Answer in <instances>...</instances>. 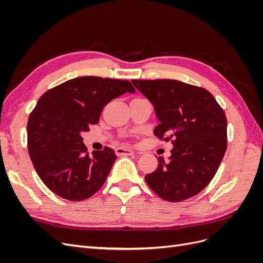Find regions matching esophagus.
Wrapping results in <instances>:
<instances>
[{"mask_svg":"<svg viewBox=\"0 0 263 263\" xmlns=\"http://www.w3.org/2000/svg\"><path fill=\"white\" fill-rule=\"evenodd\" d=\"M115 153L117 156H130V155H134V151L129 148H124V147H118Z\"/></svg>","mask_w":263,"mask_h":263,"instance_id":"obj_1","label":"esophagus"}]
</instances>
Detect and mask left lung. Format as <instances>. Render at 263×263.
<instances>
[{
	"label": "left lung",
	"instance_id": "obj_1",
	"mask_svg": "<svg viewBox=\"0 0 263 263\" xmlns=\"http://www.w3.org/2000/svg\"><path fill=\"white\" fill-rule=\"evenodd\" d=\"M154 105L159 125L155 135L172 140L169 161L145 177L161 198L180 202L198 194L212 181L227 148V119L203 87L177 80H132Z\"/></svg>",
	"mask_w": 263,
	"mask_h": 263
}]
</instances>
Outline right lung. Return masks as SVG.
Listing matches in <instances>:
<instances>
[{"mask_svg": "<svg viewBox=\"0 0 263 263\" xmlns=\"http://www.w3.org/2000/svg\"><path fill=\"white\" fill-rule=\"evenodd\" d=\"M129 81L100 77L71 79L44 93L27 123L28 153L45 185L69 201L89 198L104 184L116 160L113 149L86 153L81 134L97 125L103 108Z\"/></svg>", "mask_w": 263, "mask_h": 263, "instance_id": "1", "label": "right lung"}]
</instances>
